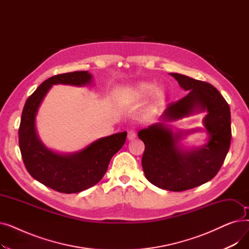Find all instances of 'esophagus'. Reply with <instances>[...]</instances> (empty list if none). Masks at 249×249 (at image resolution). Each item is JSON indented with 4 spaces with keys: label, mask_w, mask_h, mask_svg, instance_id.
Returning a JSON list of instances; mask_svg holds the SVG:
<instances>
[{
    "label": "esophagus",
    "mask_w": 249,
    "mask_h": 249,
    "mask_svg": "<svg viewBox=\"0 0 249 249\" xmlns=\"http://www.w3.org/2000/svg\"><path fill=\"white\" fill-rule=\"evenodd\" d=\"M135 137H136V132L133 131V130H130V131L128 132V135H127V139L130 141V140L135 139Z\"/></svg>",
    "instance_id": "esophagus-1"
}]
</instances>
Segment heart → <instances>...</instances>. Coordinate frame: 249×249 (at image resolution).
Returning <instances> with one entry per match:
<instances>
[{"mask_svg": "<svg viewBox=\"0 0 249 249\" xmlns=\"http://www.w3.org/2000/svg\"><path fill=\"white\" fill-rule=\"evenodd\" d=\"M126 94L129 99L133 101H139L150 96V104L152 107H159L165 100L166 91L163 88H155L153 83L137 82L127 89Z\"/></svg>", "mask_w": 249, "mask_h": 249, "instance_id": "obj_1", "label": "heart"}]
</instances>
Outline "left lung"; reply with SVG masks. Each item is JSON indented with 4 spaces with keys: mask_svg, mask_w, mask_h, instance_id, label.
<instances>
[{
    "mask_svg": "<svg viewBox=\"0 0 249 249\" xmlns=\"http://www.w3.org/2000/svg\"><path fill=\"white\" fill-rule=\"evenodd\" d=\"M189 94L172 103L160 116L161 122L141 129L138 137L144 142L142 168L152 185L162 190L181 192L211 180L219 172L231 141V116L227 102L212 85L179 74L169 73ZM206 111L205 145L188 150L180 141L199 128L176 132L163 122L177 121Z\"/></svg>",
    "mask_w": 249,
    "mask_h": 249,
    "instance_id": "1",
    "label": "left lung"
}]
</instances>
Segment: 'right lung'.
Wrapping results in <instances>:
<instances>
[{"label":"right lung","instance_id":"obj_1","mask_svg":"<svg viewBox=\"0 0 249 249\" xmlns=\"http://www.w3.org/2000/svg\"><path fill=\"white\" fill-rule=\"evenodd\" d=\"M93 74L73 71L49 77L27 99L22 112L19 128V146L28 173L44 186L64 194H73L95 186L106 174L113 155L125 143L127 132L97 139L83 149L60 153L48 148L36 130L39 108L54 85L89 86Z\"/></svg>","mask_w":249,"mask_h":249}]
</instances>
